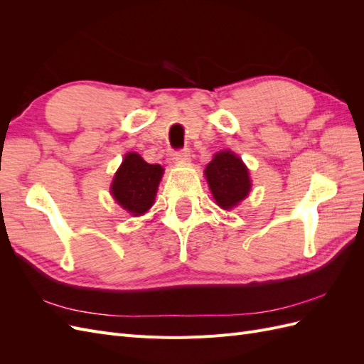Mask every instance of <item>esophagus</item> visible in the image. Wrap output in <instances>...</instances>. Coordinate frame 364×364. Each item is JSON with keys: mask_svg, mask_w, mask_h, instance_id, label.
Returning <instances> with one entry per match:
<instances>
[{"mask_svg": "<svg viewBox=\"0 0 364 364\" xmlns=\"http://www.w3.org/2000/svg\"><path fill=\"white\" fill-rule=\"evenodd\" d=\"M173 159L174 161H188L190 159V150L188 149H181L178 151H174Z\"/></svg>", "mask_w": 364, "mask_h": 364, "instance_id": "1", "label": "esophagus"}]
</instances>
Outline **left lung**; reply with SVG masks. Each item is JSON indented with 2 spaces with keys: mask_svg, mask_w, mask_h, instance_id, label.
Listing matches in <instances>:
<instances>
[{
  "mask_svg": "<svg viewBox=\"0 0 364 364\" xmlns=\"http://www.w3.org/2000/svg\"><path fill=\"white\" fill-rule=\"evenodd\" d=\"M206 181L217 205L223 209L237 206L250 191L246 165L232 151H220L206 165Z\"/></svg>",
  "mask_w": 364,
  "mask_h": 364,
  "instance_id": "obj_1",
  "label": "left lung"
}]
</instances>
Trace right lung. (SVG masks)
<instances>
[{
	"mask_svg": "<svg viewBox=\"0 0 364 364\" xmlns=\"http://www.w3.org/2000/svg\"><path fill=\"white\" fill-rule=\"evenodd\" d=\"M162 171L161 165L147 164L138 153H127L115 173L111 193L130 214H144L155 202Z\"/></svg>",
	"mask_w": 364,
	"mask_h": 364,
	"instance_id": "right-lung-1",
	"label": "right lung"
}]
</instances>
